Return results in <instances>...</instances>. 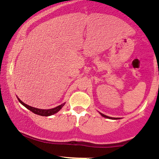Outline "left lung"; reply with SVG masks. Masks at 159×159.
<instances>
[{
	"instance_id": "1",
	"label": "left lung",
	"mask_w": 159,
	"mask_h": 159,
	"mask_svg": "<svg viewBox=\"0 0 159 159\" xmlns=\"http://www.w3.org/2000/svg\"><path fill=\"white\" fill-rule=\"evenodd\" d=\"M100 114L102 115V116H103V117H105V118H108V119H111V120H118V119H120V118H114V117H110V116H106V115H105V114H102V113H99Z\"/></svg>"
}]
</instances>
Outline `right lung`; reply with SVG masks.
Returning <instances> with one entry per match:
<instances>
[{
    "label": "right lung",
    "mask_w": 159,
    "mask_h": 159,
    "mask_svg": "<svg viewBox=\"0 0 159 159\" xmlns=\"http://www.w3.org/2000/svg\"><path fill=\"white\" fill-rule=\"evenodd\" d=\"M18 100H19V102L21 103V105H23L25 107H27L28 110L32 111V112L34 113L35 114L40 115V116H51V115L56 114V113H57L58 111L61 110L62 107H63V105H65V103H63L62 104V105H59V106H57L56 107H54V108H52V109H39V108H36V107L29 106V105H27V104L24 103L23 102L21 101V99H19V98H18Z\"/></svg>",
    "instance_id": "add662e5"
}]
</instances>
